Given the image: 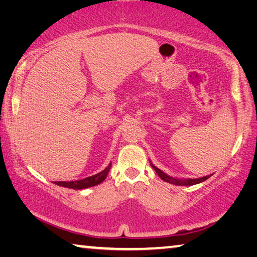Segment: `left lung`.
I'll use <instances>...</instances> for the list:
<instances>
[{
    "label": "left lung",
    "mask_w": 257,
    "mask_h": 257,
    "mask_svg": "<svg viewBox=\"0 0 257 257\" xmlns=\"http://www.w3.org/2000/svg\"><path fill=\"white\" fill-rule=\"evenodd\" d=\"M149 162H151V160H149ZM151 165H152V168L155 170L156 173H157V176H159L162 180L167 181V183H170V184H173V185H178V186H192V185H196V184L202 183V181L207 180L209 177H211V175H209V176L202 177V178H195V179H191V178H188V179L173 178V177L167 175V173L162 171V170H160L159 168H156L155 165L152 163V162H151Z\"/></svg>",
    "instance_id": "obj_1"
}]
</instances>
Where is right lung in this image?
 <instances>
[{"label":"right lung","instance_id":"add662e5","mask_svg":"<svg viewBox=\"0 0 257 257\" xmlns=\"http://www.w3.org/2000/svg\"><path fill=\"white\" fill-rule=\"evenodd\" d=\"M110 168H111V163H109L108 167H106L104 170H102L101 172H98L94 176L87 177V178L85 179L72 180V181H55L54 184L58 185V186L72 188V189H85L92 186H96V185L101 184L102 181L106 178V176H108V173L110 171Z\"/></svg>","mask_w":257,"mask_h":257}]
</instances>
